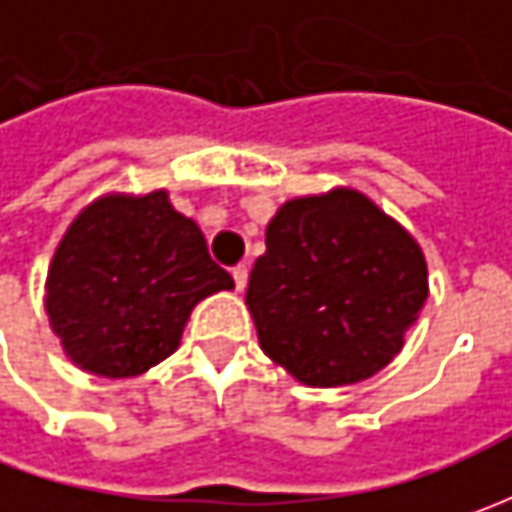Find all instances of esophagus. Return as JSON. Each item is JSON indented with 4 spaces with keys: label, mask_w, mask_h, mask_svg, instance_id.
Masks as SVG:
<instances>
[{
    "label": "esophagus",
    "mask_w": 512,
    "mask_h": 512,
    "mask_svg": "<svg viewBox=\"0 0 512 512\" xmlns=\"http://www.w3.org/2000/svg\"><path fill=\"white\" fill-rule=\"evenodd\" d=\"M247 273H250V270H247V265L233 267V285H236V290H239V293H242V290L247 287Z\"/></svg>",
    "instance_id": "34e87169"
}]
</instances>
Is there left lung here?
Returning a JSON list of instances; mask_svg holds the SVG:
<instances>
[{
    "instance_id": "left-lung-1",
    "label": "left lung",
    "mask_w": 512,
    "mask_h": 512,
    "mask_svg": "<svg viewBox=\"0 0 512 512\" xmlns=\"http://www.w3.org/2000/svg\"><path fill=\"white\" fill-rule=\"evenodd\" d=\"M245 305L259 347L307 387L376 376L404 347L427 285L419 242L370 196L330 187L267 222Z\"/></svg>"
}]
</instances>
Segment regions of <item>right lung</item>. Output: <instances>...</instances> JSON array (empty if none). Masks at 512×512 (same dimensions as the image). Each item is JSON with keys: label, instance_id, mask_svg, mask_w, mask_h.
Listing matches in <instances>:
<instances>
[{"label": "right lung", "instance_id": "right-lung-1", "mask_svg": "<svg viewBox=\"0 0 512 512\" xmlns=\"http://www.w3.org/2000/svg\"><path fill=\"white\" fill-rule=\"evenodd\" d=\"M219 290H233L230 273L168 190H110L73 216L53 250L45 313L79 370L133 379L168 359L193 307Z\"/></svg>", "mask_w": 512, "mask_h": 512}]
</instances>
